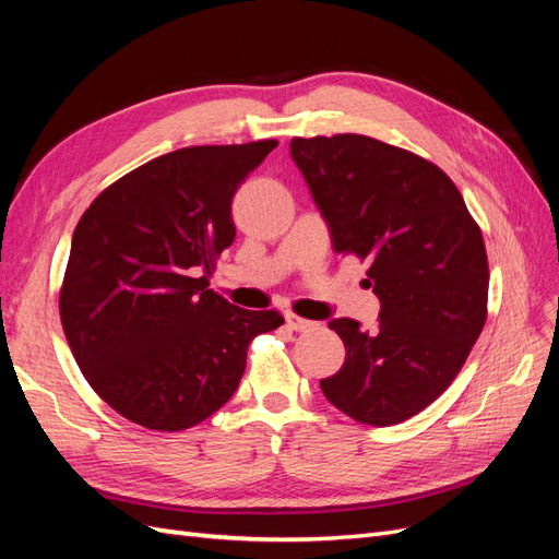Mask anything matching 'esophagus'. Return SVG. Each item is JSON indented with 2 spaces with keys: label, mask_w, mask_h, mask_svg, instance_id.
<instances>
[{
  "label": "esophagus",
  "mask_w": 559,
  "mask_h": 559,
  "mask_svg": "<svg viewBox=\"0 0 559 559\" xmlns=\"http://www.w3.org/2000/svg\"><path fill=\"white\" fill-rule=\"evenodd\" d=\"M286 326L294 329V331H308V329L314 326V321L302 319V317L296 314V312H286Z\"/></svg>",
  "instance_id": "esophagus-1"
}]
</instances>
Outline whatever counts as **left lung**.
<instances>
[{
    "label": "left lung",
    "mask_w": 559,
    "mask_h": 559,
    "mask_svg": "<svg viewBox=\"0 0 559 559\" xmlns=\"http://www.w3.org/2000/svg\"><path fill=\"white\" fill-rule=\"evenodd\" d=\"M292 156L341 257L368 261L378 324L329 321L345 364L321 392L352 419L389 427L425 411L460 373L487 319L480 226L452 179L366 134L294 138Z\"/></svg>",
    "instance_id": "left-lung-1"
}]
</instances>
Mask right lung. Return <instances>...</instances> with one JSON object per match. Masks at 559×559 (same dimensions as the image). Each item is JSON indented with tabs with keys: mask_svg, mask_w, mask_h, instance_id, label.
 Returning <instances> with one entry per match:
<instances>
[{
	"mask_svg": "<svg viewBox=\"0 0 559 559\" xmlns=\"http://www.w3.org/2000/svg\"><path fill=\"white\" fill-rule=\"evenodd\" d=\"M277 140L186 146L116 179L74 228L60 321L83 378L151 431L200 425L238 389L253 337L284 324L207 289L230 202Z\"/></svg>",
	"mask_w": 559,
	"mask_h": 559,
	"instance_id": "obj_1",
	"label": "right lung"
}]
</instances>
